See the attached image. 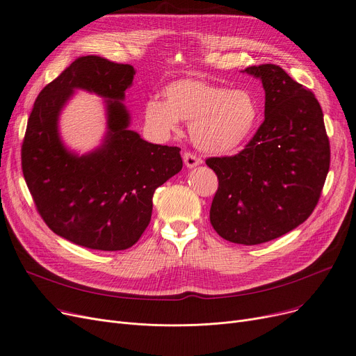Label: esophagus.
Returning <instances> with one entry per match:
<instances>
[{
	"instance_id": "34e87169",
	"label": "esophagus",
	"mask_w": 356,
	"mask_h": 356,
	"mask_svg": "<svg viewBox=\"0 0 356 356\" xmlns=\"http://www.w3.org/2000/svg\"><path fill=\"white\" fill-rule=\"evenodd\" d=\"M182 159H184V163L187 168H194V166H198L201 163V161L195 155L190 154V152H185V154L182 155Z\"/></svg>"
}]
</instances>
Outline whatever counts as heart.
<instances>
[{
	"label": "heart",
	"instance_id": "heart-1",
	"mask_svg": "<svg viewBox=\"0 0 356 356\" xmlns=\"http://www.w3.org/2000/svg\"><path fill=\"white\" fill-rule=\"evenodd\" d=\"M163 101L145 104V122L158 136L179 129V120H191L195 146L209 154H229L245 145L259 120L257 98L248 90H229L207 79L179 78L162 90Z\"/></svg>",
	"mask_w": 356,
	"mask_h": 356
}]
</instances>
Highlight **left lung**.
<instances>
[{"instance_id": "8db88e82", "label": "left lung", "mask_w": 356, "mask_h": 356, "mask_svg": "<svg viewBox=\"0 0 356 356\" xmlns=\"http://www.w3.org/2000/svg\"><path fill=\"white\" fill-rule=\"evenodd\" d=\"M243 72L262 81L265 120L238 155L206 161L218 178L210 222L229 242L259 245L313 213L329 172L330 146L312 91L278 65Z\"/></svg>"}]
</instances>
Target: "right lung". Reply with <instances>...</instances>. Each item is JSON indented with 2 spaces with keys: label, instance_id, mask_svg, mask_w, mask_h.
Returning <instances> with one entry per match:
<instances>
[{
  "label": "right lung",
  "instance_id": "1",
  "mask_svg": "<svg viewBox=\"0 0 356 356\" xmlns=\"http://www.w3.org/2000/svg\"><path fill=\"white\" fill-rule=\"evenodd\" d=\"M131 65L82 56L40 91L22 146L30 194L49 229L75 245L124 250L136 243L152 216L158 187L182 169L179 147L154 145L130 130L123 104ZM75 89L103 96L108 131L97 149L78 156L58 134V115Z\"/></svg>",
  "mask_w": 356,
  "mask_h": 356
}]
</instances>
